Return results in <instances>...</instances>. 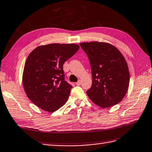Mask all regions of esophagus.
Returning <instances> with one entry per match:
<instances>
[{"label": "esophagus", "instance_id": "1", "mask_svg": "<svg viewBox=\"0 0 152 152\" xmlns=\"http://www.w3.org/2000/svg\"><path fill=\"white\" fill-rule=\"evenodd\" d=\"M76 84L77 86H80V84H81V81H80V80H78V81L76 83Z\"/></svg>", "mask_w": 152, "mask_h": 152}]
</instances>
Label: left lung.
<instances>
[{"instance_id":"left-lung-1","label":"left lung","mask_w":152,"mask_h":152,"mask_svg":"<svg viewBox=\"0 0 152 152\" xmlns=\"http://www.w3.org/2000/svg\"><path fill=\"white\" fill-rule=\"evenodd\" d=\"M90 61L92 84L86 91L90 99L103 108L121 102L129 86V68L124 56L115 47L92 41L80 43Z\"/></svg>"}]
</instances>
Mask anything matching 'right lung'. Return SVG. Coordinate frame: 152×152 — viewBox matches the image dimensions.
Masks as SVG:
<instances>
[{
    "mask_svg": "<svg viewBox=\"0 0 152 152\" xmlns=\"http://www.w3.org/2000/svg\"><path fill=\"white\" fill-rule=\"evenodd\" d=\"M78 49L76 44L53 43L37 47L29 55L22 82L35 105L54 112L66 102L72 86L65 80L63 64Z\"/></svg>",
    "mask_w": 152,
    "mask_h": 152,
    "instance_id": "1",
    "label": "right lung"
}]
</instances>
